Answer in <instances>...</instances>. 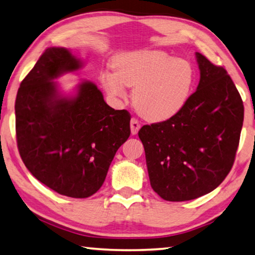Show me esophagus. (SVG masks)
I'll use <instances>...</instances> for the list:
<instances>
[{
	"label": "esophagus",
	"instance_id": "34e87169",
	"mask_svg": "<svg viewBox=\"0 0 255 255\" xmlns=\"http://www.w3.org/2000/svg\"><path fill=\"white\" fill-rule=\"evenodd\" d=\"M139 128H140V124L138 123V121H137V119L132 118L130 120V131H131V134L136 135L137 132H138Z\"/></svg>",
	"mask_w": 255,
	"mask_h": 255
}]
</instances>
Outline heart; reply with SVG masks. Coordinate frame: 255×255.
Wrapping results in <instances>:
<instances>
[{
	"label": "heart",
	"instance_id": "1",
	"mask_svg": "<svg viewBox=\"0 0 255 255\" xmlns=\"http://www.w3.org/2000/svg\"><path fill=\"white\" fill-rule=\"evenodd\" d=\"M112 68L101 76L103 87L117 99L126 98V86L134 88V106L148 121L172 118L191 96L195 77L191 63L163 51L126 52L117 56Z\"/></svg>",
	"mask_w": 255,
	"mask_h": 255
}]
</instances>
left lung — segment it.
Here are the masks:
<instances>
[{"mask_svg":"<svg viewBox=\"0 0 255 255\" xmlns=\"http://www.w3.org/2000/svg\"><path fill=\"white\" fill-rule=\"evenodd\" d=\"M200 83L172 118L145 125L151 186L165 201L197 199L217 188L232 170L243 127L244 106L227 70L196 52Z\"/></svg>","mask_w":255,"mask_h":255,"instance_id":"8db88e82","label":"left lung"}]
</instances>
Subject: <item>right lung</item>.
<instances>
[{
  "label": "right lung",
  "mask_w": 255,
  "mask_h": 255,
  "mask_svg": "<svg viewBox=\"0 0 255 255\" xmlns=\"http://www.w3.org/2000/svg\"><path fill=\"white\" fill-rule=\"evenodd\" d=\"M82 68L68 48L48 47L20 84L15 135L20 156L36 179L75 199L95 194L118 148L130 135V115L115 110L91 82L64 98L54 78Z\"/></svg>",
  "instance_id": "right-lung-1"
}]
</instances>
